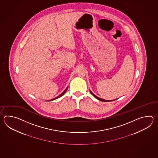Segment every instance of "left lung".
<instances>
[{"label": "left lung", "instance_id": "8db88e82", "mask_svg": "<svg viewBox=\"0 0 158 158\" xmlns=\"http://www.w3.org/2000/svg\"><path fill=\"white\" fill-rule=\"evenodd\" d=\"M90 91L91 94H92L93 96H94V97L95 98H97V99H98V100H99V101H102V102H111V101H115V100H116V99H114V100H112V101H108V100H105V99H102V98H100L98 97H97L95 95H94L91 91Z\"/></svg>", "mask_w": 158, "mask_h": 158}]
</instances>
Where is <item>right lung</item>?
Wrapping results in <instances>:
<instances>
[{
  "mask_svg": "<svg viewBox=\"0 0 158 158\" xmlns=\"http://www.w3.org/2000/svg\"><path fill=\"white\" fill-rule=\"evenodd\" d=\"M67 89L68 87L67 88V89H65V90L64 91V92H63V93H62L61 94H60V95H59L58 97L55 98H54V99H51V100H49V101H53V100H55V99H57V98H59L61 97V96H63V95H64V94H65V93L66 92V91L67 90Z\"/></svg>",
  "mask_w": 158,
  "mask_h": 158,
  "instance_id": "right-lung-1",
  "label": "right lung"
}]
</instances>
